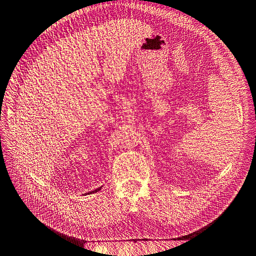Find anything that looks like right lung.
I'll return each instance as SVG.
<instances>
[{
    "mask_svg": "<svg viewBox=\"0 0 256 256\" xmlns=\"http://www.w3.org/2000/svg\"><path fill=\"white\" fill-rule=\"evenodd\" d=\"M100 189H102V188H98V189H96V190H94V191H92V193H94V192H97V191H99ZM92 192H90V193H92Z\"/></svg>",
    "mask_w": 256,
    "mask_h": 256,
    "instance_id": "add662e5",
    "label": "right lung"
}]
</instances>
